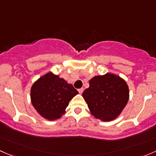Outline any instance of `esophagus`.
Wrapping results in <instances>:
<instances>
[{
  "instance_id": "obj_1",
  "label": "esophagus",
  "mask_w": 156,
  "mask_h": 156,
  "mask_svg": "<svg viewBox=\"0 0 156 156\" xmlns=\"http://www.w3.org/2000/svg\"><path fill=\"white\" fill-rule=\"evenodd\" d=\"M78 91L79 92H80V94H82V93L83 92V91H84V89H83V88H81V89H79Z\"/></svg>"
}]
</instances>
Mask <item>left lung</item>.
I'll return each instance as SVG.
<instances>
[{"instance_id": "8db88e82", "label": "left lung", "mask_w": 156, "mask_h": 156, "mask_svg": "<svg viewBox=\"0 0 156 156\" xmlns=\"http://www.w3.org/2000/svg\"><path fill=\"white\" fill-rule=\"evenodd\" d=\"M83 97L96 119L109 122L118 117L125 108L129 98V90L123 79L108 73L91 78Z\"/></svg>"}]
</instances>
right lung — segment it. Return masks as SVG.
I'll return each instance as SVG.
<instances>
[{"instance_id":"1","label":"right lung","mask_w":156,"mask_h":156,"mask_svg":"<svg viewBox=\"0 0 156 156\" xmlns=\"http://www.w3.org/2000/svg\"><path fill=\"white\" fill-rule=\"evenodd\" d=\"M77 94L78 91L71 84L49 72L33 84L30 100L41 116L53 121L65 114L70 101Z\"/></svg>"}]
</instances>
